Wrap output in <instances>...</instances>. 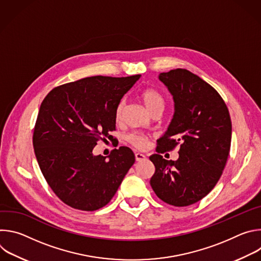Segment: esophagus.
<instances>
[{
  "label": "esophagus",
  "mask_w": 261,
  "mask_h": 261,
  "mask_svg": "<svg viewBox=\"0 0 261 261\" xmlns=\"http://www.w3.org/2000/svg\"><path fill=\"white\" fill-rule=\"evenodd\" d=\"M135 159H136V161H142L145 159V156L140 153H135Z\"/></svg>",
  "instance_id": "34e87169"
}]
</instances>
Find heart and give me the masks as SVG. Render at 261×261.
Wrapping results in <instances>:
<instances>
[{
	"label": "heart",
	"mask_w": 261,
	"mask_h": 261,
	"mask_svg": "<svg viewBox=\"0 0 261 261\" xmlns=\"http://www.w3.org/2000/svg\"><path fill=\"white\" fill-rule=\"evenodd\" d=\"M140 98L150 113H153V111H155L157 109H163L165 106L164 96L158 90H156L154 88L143 89L140 92ZM123 108H124V102L121 101L116 108V119L117 120L121 119ZM127 139L133 146H135L137 148H144L148 143L147 137H145L142 134H138V133L130 134L127 137Z\"/></svg>",
	"instance_id": "obj_1"
}]
</instances>
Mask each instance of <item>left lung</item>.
<instances>
[{
  "label": "left lung",
  "mask_w": 261,
  "mask_h": 261,
  "mask_svg": "<svg viewBox=\"0 0 261 261\" xmlns=\"http://www.w3.org/2000/svg\"><path fill=\"white\" fill-rule=\"evenodd\" d=\"M173 97L174 114L150 157L155 173L150 182L156 195L174 206L201 200L216 186L230 151L231 120L219 93L186 69L160 73ZM180 144L176 162L161 154Z\"/></svg>",
  "instance_id": "left-lung-1"
}]
</instances>
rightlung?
I'll return each mask as SVG.
<instances>
[{
  "instance_id": "1",
  "label": "right lung",
  "mask_w": 261,
  "mask_h": 261,
  "mask_svg": "<svg viewBox=\"0 0 261 261\" xmlns=\"http://www.w3.org/2000/svg\"><path fill=\"white\" fill-rule=\"evenodd\" d=\"M92 76L53 89L41 103L33 145L43 176L67 205L92 212L106 205L135 162L131 148L120 146L94 156L99 140L114 139L116 108L139 80ZM113 141V140H111Z\"/></svg>"
}]
</instances>
